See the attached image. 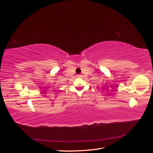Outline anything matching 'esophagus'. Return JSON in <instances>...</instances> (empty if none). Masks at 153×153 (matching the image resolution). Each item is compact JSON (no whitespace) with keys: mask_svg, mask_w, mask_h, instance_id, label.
Returning a JSON list of instances; mask_svg holds the SVG:
<instances>
[{"mask_svg":"<svg viewBox=\"0 0 153 153\" xmlns=\"http://www.w3.org/2000/svg\"><path fill=\"white\" fill-rule=\"evenodd\" d=\"M78 76H81V75H78Z\"/></svg>","mask_w":153,"mask_h":153,"instance_id":"obj_1","label":"esophagus"}]
</instances>
